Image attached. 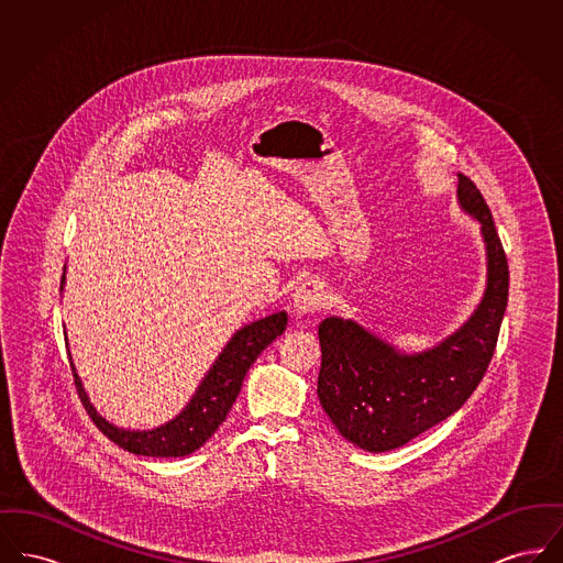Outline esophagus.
Wrapping results in <instances>:
<instances>
[{
  "mask_svg": "<svg viewBox=\"0 0 563 563\" xmlns=\"http://www.w3.org/2000/svg\"><path fill=\"white\" fill-rule=\"evenodd\" d=\"M324 303H327V291L321 280H306L295 289L294 308L299 314L317 312Z\"/></svg>",
  "mask_w": 563,
  "mask_h": 563,
  "instance_id": "1",
  "label": "esophagus"
}]
</instances>
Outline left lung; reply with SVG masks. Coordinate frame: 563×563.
I'll return each instance as SVG.
<instances>
[{
  "mask_svg": "<svg viewBox=\"0 0 563 563\" xmlns=\"http://www.w3.org/2000/svg\"><path fill=\"white\" fill-rule=\"evenodd\" d=\"M457 202L482 223L487 287L482 303L434 349L405 354L358 322L319 324V401L335 429L365 452L397 450L443 422L473 395L494 356L509 301V264L477 186L457 175Z\"/></svg>",
  "mask_w": 563,
  "mask_h": 563,
  "instance_id": "left-lung-1",
  "label": "left lung"
}]
</instances>
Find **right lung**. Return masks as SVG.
I'll list each match as a JSON object with an SVG mask.
<instances>
[{
    "label": "right lung",
    "mask_w": 563,
    "mask_h": 563,
    "mask_svg": "<svg viewBox=\"0 0 563 563\" xmlns=\"http://www.w3.org/2000/svg\"><path fill=\"white\" fill-rule=\"evenodd\" d=\"M65 280V276H63ZM63 287V285H60ZM287 327V312H274L266 319L244 324L232 340L221 350L213 367L200 382L196 395L184 407L179 416L154 430H124L109 424L106 418L88 401L80 377L74 367V379L90 420L108 439L122 450L136 455L154 457H181L200 450L219 424H223L228 411L236 402L241 393L242 379L249 367L257 361L260 352L269 346Z\"/></svg>",
    "instance_id": "obj_1"
}]
</instances>
